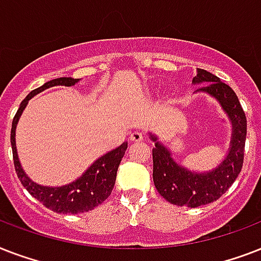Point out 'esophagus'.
I'll list each match as a JSON object with an SVG mask.
<instances>
[{
	"label": "esophagus",
	"mask_w": 261,
	"mask_h": 261,
	"mask_svg": "<svg viewBox=\"0 0 261 261\" xmlns=\"http://www.w3.org/2000/svg\"><path fill=\"white\" fill-rule=\"evenodd\" d=\"M143 135L142 133H139V131H133L130 134V141L133 142H139V141H142Z\"/></svg>",
	"instance_id": "1"
}]
</instances>
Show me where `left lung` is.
Instances as JSON below:
<instances>
[{
	"label": "left lung",
	"instance_id": "obj_1",
	"mask_svg": "<svg viewBox=\"0 0 261 261\" xmlns=\"http://www.w3.org/2000/svg\"><path fill=\"white\" fill-rule=\"evenodd\" d=\"M194 85L203 84L195 93H207L219 102L231 124V138L225 159L211 171L195 172L176 163L171 150L147 133L153 147V181L159 194L176 206L199 207L215 202L225 194L241 172L247 139V118L239 97L229 85L210 71L198 69L192 79Z\"/></svg>",
	"mask_w": 261,
	"mask_h": 261
}]
</instances>
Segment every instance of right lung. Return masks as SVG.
Wrapping results in <instances>:
<instances>
[{
    "label": "right lung",
    "instance_id": "1",
    "mask_svg": "<svg viewBox=\"0 0 261 261\" xmlns=\"http://www.w3.org/2000/svg\"><path fill=\"white\" fill-rule=\"evenodd\" d=\"M79 81L80 79L61 77V79L51 80L42 87H39L38 89L32 90L18 107L13 122H12V131H10L14 168H16V173L20 181L35 199H38L47 208L58 214H79V213L93 210L94 207L101 204L114 190L119 164L127 150V142H123L119 147L112 149L106 154H102L101 157H98L79 178H75L74 181L65 184V186H40L38 182L32 181L28 177V174L24 172L21 163L18 160L17 147H16V127L28 101L34 96L48 88L57 87V85L73 87Z\"/></svg>",
    "mask_w": 261,
    "mask_h": 261
}]
</instances>
